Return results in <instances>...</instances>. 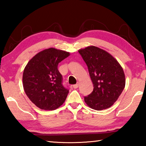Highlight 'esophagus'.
<instances>
[{
	"label": "esophagus",
	"mask_w": 146,
	"mask_h": 146,
	"mask_svg": "<svg viewBox=\"0 0 146 146\" xmlns=\"http://www.w3.org/2000/svg\"><path fill=\"white\" fill-rule=\"evenodd\" d=\"M73 88H74V89H76V88H78V84H76L73 85Z\"/></svg>",
	"instance_id": "esophagus-1"
}]
</instances>
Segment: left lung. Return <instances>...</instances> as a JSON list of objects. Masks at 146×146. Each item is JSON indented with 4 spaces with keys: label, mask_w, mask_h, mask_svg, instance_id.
<instances>
[{
    "label": "left lung",
    "mask_w": 146,
    "mask_h": 146,
    "mask_svg": "<svg viewBox=\"0 0 146 146\" xmlns=\"http://www.w3.org/2000/svg\"><path fill=\"white\" fill-rule=\"evenodd\" d=\"M88 66L93 91L84 101L93 110L110 108L118 100L125 88L123 70L117 59L104 49L90 46L78 50Z\"/></svg>",
    "instance_id": "8db88e82"
}]
</instances>
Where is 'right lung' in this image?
Instances as JSON below:
<instances>
[{"label":"right lung","mask_w":146,"mask_h":146,"mask_svg":"<svg viewBox=\"0 0 146 146\" xmlns=\"http://www.w3.org/2000/svg\"><path fill=\"white\" fill-rule=\"evenodd\" d=\"M70 55L66 51L50 48L36 54L27 64L23 72V88L38 108L55 110L65 102L69 90L62 84L58 64Z\"/></svg>","instance_id":"1"}]
</instances>
